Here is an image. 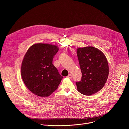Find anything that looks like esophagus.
Listing matches in <instances>:
<instances>
[{
	"label": "esophagus",
	"instance_id": "34e87169",
	"mask_svg": "<svg viewBox=\"0 0 129 129\" xmlns=\"http://www.w3.org/2000/svg\"><path fill=\"white\" fill-rule=\"evenodd\" d=\"M72 77V75H71V74H69V75L67 76V78H69V79H71Z\"/></svg>",
	"mask_w": 129,
	"mask_h": 129
}]
</instances>
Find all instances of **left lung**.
<instances>
[{"mask_svg":"<svg viewBox=\"0 0 129 129\" xmlns=\"http://www.w3.org/2000/svg\"><path fill=\"white\" fill-rule=\"evenodd\" d=\"M82 77L77 82L79 92L85 95L96 93L104 86L109 75V66L105 54L92 46L79 48L77 51Z\"/></svg>","mask_w":129,"mask_h":129,"instance_id":"1","label":"left lung"}]
</instances>
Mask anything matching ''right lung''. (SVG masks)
<instances>
[{
    "instance_id": "1",
    "label": "right lung",
    "mask_w": 129,
    "mask_h": 129,
    "mask_svg": "<svg viewBox=\"0 0 129 129\" xmlns=\"http://www.w3.org/2000/svg\"><path fill=\"white\" fill-rule=\"evenodd\" d=\"M59 50L53 45L35 44L27 50L23 59L21 74L27 88L32 93L47 97L56 90L63 77L52 64Z\"/></svg>"
}]
</instances>
